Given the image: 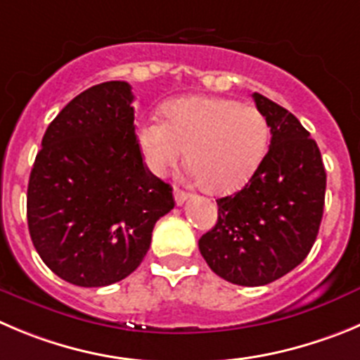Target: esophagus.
<instances>
[{"label":"esophagus","mask_w":360,"mask_h":360,"mask_svg":"<svg viewBox=\"0 0 360 360\" xmlns=\"http://www.w3.org/2000/svg\"><path fill=\"white\" fill-rule=\"evenodd\" d=\"M188 197H190V195H188L186 191H183V190H176V191H174V199H176L177 206H183V204L186 202Z\"/></svg>","instance_id":"1"}]
</instances>
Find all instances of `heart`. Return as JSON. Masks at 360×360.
<instances>
[{"label": "heart", "mask_w": 360, "mask_h": 360, "mask_svg": "<svg viewBox=\"0 0 360 360\" xmlns=\"http://www.w3.org/2000/svg\"><path fill=\"white\" fill-rule=\"evenodd\" d=\"M165 122L146 120L136 129L153 174L176 167L188 149V167L211 193H231L248 183L266 154V117L250 104L227 97L188 96L163 108Z\"/></svg>", "instance_id": "heart-1"}]
</instances>
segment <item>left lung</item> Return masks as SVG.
I'll return each mask as SVG.
<instances>
[{
  "label": "left lung",
  "instance_id": "obj_1",
  "mask_svg": "<svg viewBox=\"0 0 360 360\" xmlns=\"http://www.w3.org/2000/svg\"><path fill=\"white\" fill-rule=\"evenodd\" d=\"M271 140L259 169L234 195L221 197L218 220L199 240L207 266L238 286H264L307 257L325 206L323 160L300 120L254 92Z\"/></svg>",
  "mask_w": 360,
  "mask_h": 360
}]
</instances>
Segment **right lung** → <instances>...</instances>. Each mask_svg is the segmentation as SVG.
I'll return each mask as SVG.
<instances>
[{
    "instance_id": "obj_1",
    "label": "right lung",
    "mask_w": 360,
    "mask_h": 360,
    "mask_svg": "<svg viewBox=\"0 0 360 360\" xmlns=\"http://www.w3.org/2000/svg\"><path fill=\"white\" fill-rule=\"evenodd\" d=\"M131 85L74 97L44 133L28 183V229L40 259L82 288L110 286L146 257L172 186L143 165Z\"/></svg>"
}]
</instances>
